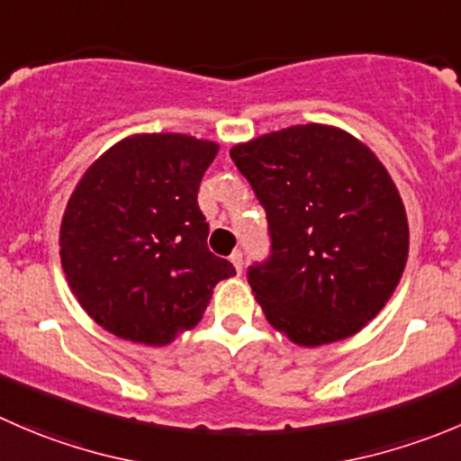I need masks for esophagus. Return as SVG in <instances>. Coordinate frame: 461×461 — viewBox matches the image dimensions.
I'll use <instances>...</instances> for the list:
<instances>
[{
    "instance_id": "esophagus-1",
    "label": "esophagus",
    "mask_w": 461,
    "mask_h": 461,
    "mask_svg": "<svg viewBox=\"0 0 461 461\" xmlns=\"http://www.w3.org/2000/svg\"><path fill=\"white\" fill-rule=\"evenodd\" d=\"M230 261L234 263L236 272H239V275H240V272H243V252H240V249H236V252L230 257Z\"/></svg>"
}]
</instances>
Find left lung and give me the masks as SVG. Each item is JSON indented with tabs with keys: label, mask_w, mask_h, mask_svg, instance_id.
Returning <instances> with one entry per match:
<instances>
[{
	"label": "left lung",
	"mask_w": 461,
	"mask_h": 461,
	"mask_svg": "<svg viewBox=\"0 0 461 461\" xmlns=\"http://www.w3.org/2000/svg\"><path fill=\"white\" fill-rule=\"evenodd\" d=\"M266 209L270 257L248 267L266 320L302 347L338 342L381 312L408 261V216L376 155L306 123L231 149Z\"/></svg>",
	"instance_id": "obj_1"
}]
</instances>
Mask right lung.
Wrapping results in <instances>:
<instances>
[{
  "instance_id": "add662e5",
  "label": "right lung",
  "mask_w": 461,
  "mask_h": 461,
  "mask_svg": "<svg viewBox=\"0 0 461 461\" xmlns=\"http://www.w3.org/2000/svg\"><path fill=\"white\" fill-rule=\"evenodd\" d=\"M218 146L189 135H135L85 171L60 225L71 293L96 324L164 347L203 320L213 285L236 275L209 252L198 189Z\"/></svg>"
}]
</instances>
